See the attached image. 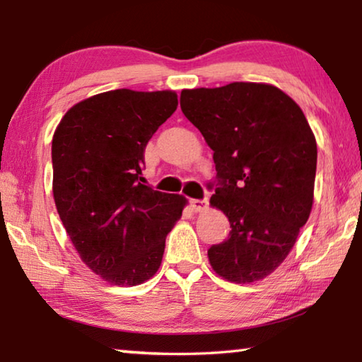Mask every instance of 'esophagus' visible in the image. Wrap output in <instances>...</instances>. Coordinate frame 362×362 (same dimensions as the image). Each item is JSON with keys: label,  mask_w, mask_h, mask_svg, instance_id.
Masks as SVG:
<instances>
[{"label": "esophagus", "mask_w": 362, "mask_h": 362, "mask_svg": "<svg viewBox=\"0 0 362 362\" xmlns=\"http://www.w3.org/2000/svg\"><path fill=\"white\" fill-rule=\"evenodd\" d=\"M192 207L196 212H203L207 209V199H192Z\"/></svg>", "instance_id": "1"}]
</instances>
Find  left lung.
<instances>
[{
  "instance_id": "8db88e82",
  "label": "left lung",
  "mask_w": 362,
  "mask_h": 362,
  "mask_svg": "<svg viewBox=\"0 0 362 362\" xmlns=\"http://www.w3.org/2000/svg\"><path fill=\"white\" fill-rule=\"evenodd\" d=\"M183 115L214 151L212 207L230 235L207 250L214 272L236 284L273 273L313 207L316 139L296 102L273 84L183 89Z\"/></svg>"
}]
</instances>
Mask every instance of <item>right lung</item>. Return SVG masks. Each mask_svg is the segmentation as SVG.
Here are the masks:
<instances>
[{"label": "right lung", "mask_w": 362, "mask_h": 362, "mask_svg": "<svg viewBox=\"0 0 362 362\" xmlns=\"http://www.w3.org/2000/svg\"><path fill=\"white\" fill-rule=\"evenodd\" d=\"M179 100L116 89L73 105L52 137V193L81 260L115 286L155 276L185 196L144 185V151Z\"/></svg>", "instance_id": "obj_1"}]
</instances>
